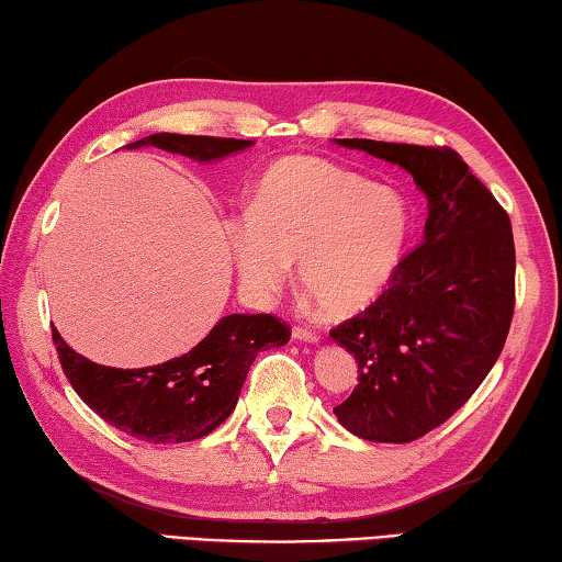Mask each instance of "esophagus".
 Returning <instances> with one entry per match:
<instances>
[{
    "label": "esophagus",
    "instance_id": "obj_1",
    "mask_svg": "<svg viewBox=\"0 0 562 562\" xmlns=\"http://www.w3.org/2000/svg\"><path fill=\"white\" fill-rule=\"evenodd\" d=\"M293 338L306 340V342H318L321 333L313 330V328H306V326H293Z\"/></svg>",
    "mask_w": 562,
    "mask_h": 562
}]
</instances>
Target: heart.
<instances>
[{
	"label": "heart",
	"mask_w": 562,
	"mask_h": 562,
	"mask_svg": "<svg viewBox=\"0 0 562 562\" xmlns=\"http://www.w3.org/2000/svg\"><path fill=\"white\" fill-rule=\"evenodd\" d=\"M405 196L316 157H286L256 182L249 214L226 224L244 286L273 296L301 261V281L328 316L368 311L405 259Z\"/></svg>",
	"instance_id": "1"
}]
</instances>
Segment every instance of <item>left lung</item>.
I'll return each instance as SVG.
<instances>
[{
  "label": "left lung",
  "instance_id": "obj_1",
  "mask_svg": "<svg viewBox=\"0 0 562 562\" xmlns=\"http://www.w3.org/2000/svg\"><path fill=\"white\" fill-rule=\"evenodd\" d=\"M338 145L405 167L429 200L425 241L405 254L390 289L330 330L360 372L333 409L340 425L368 441L407 445L464 407L504 350L516 306L514 232L447 145Z\"/></svg>",
  "mask_w": 562,
  "mask_h": 562
}]
</instances>
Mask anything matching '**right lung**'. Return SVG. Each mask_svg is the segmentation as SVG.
Here are the masks:
<instances>
[{"mask_svg":"<svg viewBox=\"0 0 562 562\" xmlns=\"http://www.w3.org/2000/svg\"><path fill=\"white\" fill-rule=\"evenodd\" d=\"M140 145L206 162L244 150L251 140L155 133L127 147ZM52 338L64 375L98 417L140 441L180 445L206 437L232 415L251 362L261 350L289 342L291 326L271 313H234L184 356L137 370L95 366L68 348L56 328Z\"/></svg>","mask_w":562,"mask_h":562,"instance_id":"obj_1","label":"right lung"}]
</instances>
